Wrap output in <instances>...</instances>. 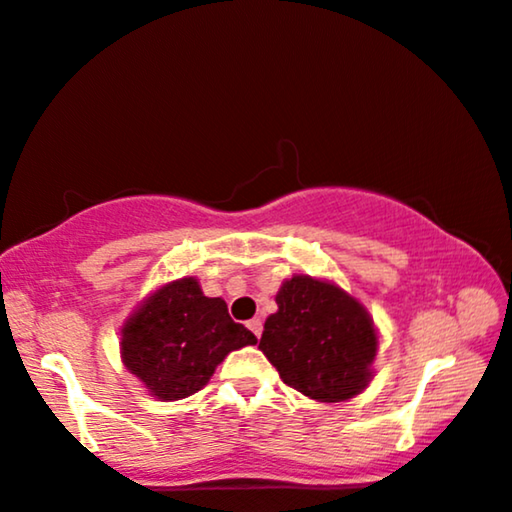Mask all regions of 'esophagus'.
Instances as JSON below:
<instances>
[{
    "label": "esophagus",
    "mask_w": 512,
    "mask_h": 512,
    "mask_svg": "<svg viewBox=\"0 0 512 512\" xmlns=\"http://www.w3.org/2000/svg\"><path fill=\"white\" fill-rule=\"evenodd\" d=\"M248 329L259 339V336H262V329H264V320L259 318V316L253 318V320H248Z\"/></svg>",
    "instance_id": "1"
}]
</instances>
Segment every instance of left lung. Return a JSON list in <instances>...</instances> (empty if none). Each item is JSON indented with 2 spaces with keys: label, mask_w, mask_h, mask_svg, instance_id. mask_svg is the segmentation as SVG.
I'll return each mask as SVG.
<instances>
[{
  "label": "left lung",
  "mask_w": 512,
  "mask_h": 512,
  "mask_svg": "<svg viewBox=\"0 0 512 512\" xmlns=\"http://www.w3.org/2000/svg\"><path fill=\"white\" fill-rule=\"evenodd\" d=\"M259 350L282 381L318 402H343L372 379L377 329L357 298L334 282L293 275L277 291Z\"/></svg>",
  "instance_id": "1"
}]
</instances>
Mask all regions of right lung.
<instances>
[{
	"label": "right lung",
	"mask_w": 512,
	"mask_h": 512,
	"mask_svg": "<svg viewBox=\"0 0 512 512\" xmlns=\"http://www.w3.org/2000/svg\"><path fill=\"white\" fill-rule=\"evenodd\" d=\"M221 298L203 296L194 277L153 291L121 327V361L158 400L194 395L232 350L255 345Z\"/></svg>",
	"instance_id": "add662e5"
}]
</instances>
